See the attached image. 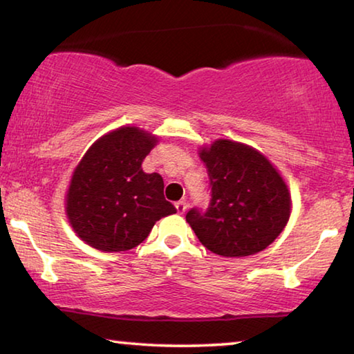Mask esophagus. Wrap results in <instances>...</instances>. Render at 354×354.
I'll list each match as a JSON object with an SVG mask.
<instances>
[{
  "instance_id": "1",
  "label": "esophagus",
  "mask_w": 354,
  "mask_h": 354,
  "mask_svg": "<svg viewBox=\"0 0 354 354\" xmlns=\"http://www.w3.org/2000/svg\"><path fill=\"white\" fill-rule=\"evenodd\" d=\"M175 207L178 214H184L185 209H187V205H185V201H178L175 203Z\"/></svg>"
}]
</instances>
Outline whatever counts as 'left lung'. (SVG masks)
<instances>
[{
	"mask_svg": "<svg viewBox=\"0 0 354 354\" xmlns=\"http://www.w3.org/2000/svg\"><path fill=\"white\" fill-rule=\"evenodd\" d=\"M211 201L192 207L185 220L215 254L243 257L267 248L289 220L290 195L263 156L242 143L217 140L201 149Z\"/></svg>",
	"mask_w": 354,
	"mask_h": 354,
	"instance_id": "left-lung-1",
	"label": "left lung"
}]
</instances>
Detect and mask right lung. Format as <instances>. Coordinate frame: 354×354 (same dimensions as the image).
I'll return each mask as SVG.
<instances>
[{
	"instance_id": "right-lung-1",
	"label": "right lung",
	"mask_w": 354,
	"mask_h": 354,
	"mask_svg": "<svg viewBox=\"0 0 354 354\" xmlns=\"http://www.w3.org/2000/svg\"><path fill=\"white\" fill-rule=\"evenodd\" d=\"M156 142L137 128H118L95 142L76 167L67 215L91 247L107 253L134 248L156 221L176 212L164 196L162 176L142 170Z\"/></svg>"
}]
</instances>
